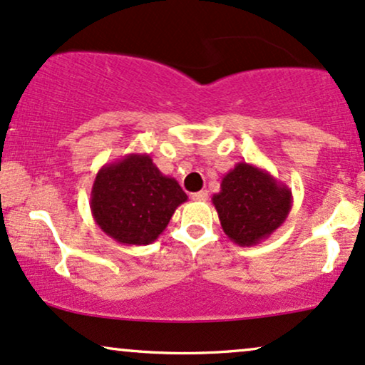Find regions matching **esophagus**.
Segmentation results:
<instances>
[{
    "label": "esophagus",
    "mask_w": 365,
    "mask_h": 365,
    "mask_svg": "<svg viewBox=\"0 0 365 365\" xmlns=\"http://www.w3.org/2000/svg\"><path fill=\"white\" fill-rule=\"evenodd\" d=\"M192 198L193 200H207V198H209V192L207 190H200V192H195V193H192Z\"/></svg>",
    "instance_id": "1"
}]
</instances>
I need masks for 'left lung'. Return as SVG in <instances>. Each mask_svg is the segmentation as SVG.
<instances>
[{
  "instance_id": "obj_1",
  "label": "left lung",
  "mask_w": 365,
  "mask_h": 365,
  "mask_svg": "<svg viewBox=\"0 0 365 365\" xmlns=\"http://www.w3.org/2000/svg\"><path fill=\"white\" fill-rule=\"evenodd\" d=\"M225 236L237 246H257L281 227L292 210V190L264 168L246 161L224 175L212 197Z\"/></svg>"
}]
</instances>
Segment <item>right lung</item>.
Returning a JSON list of instances; mask_svg holds the SVG:
<instances>
[{
	"label": "right lung",
	"mask_w": 365,
	"mask_h": 365,
	"mask_svg": "<svg viewBox=\"0 0 365 365\" xmlns=\"http://www.w3.org/2000/svg\"><path fill=\"white\" fill-rule=\"evenodd\" d=\"M187 198L177 180L161 173L148 153H129L96 175L91 212L106 236L124 246H146L167 229Z\"/></svg>",
	"instance_id": "1"
}]
</instances>
